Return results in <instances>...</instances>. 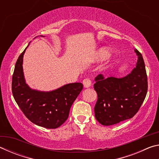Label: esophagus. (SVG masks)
I'll use <instances>...</instances> for the list:
<instances>
[{"mask_svg": "<svg viewBox=\"0 0 159 159\" xmlns=\"http://www.w3.org/2000/svg\"><path fill=\"white\" fill-rule=\"evenodd\" d=\"M83 84L84 88H89L91 85V80L89 79H85L83 80Z\"/></svg>", "mask_w": 159, "mask_h": 159, "instance_id": "1", "label": "esophagus"}]
</instances>
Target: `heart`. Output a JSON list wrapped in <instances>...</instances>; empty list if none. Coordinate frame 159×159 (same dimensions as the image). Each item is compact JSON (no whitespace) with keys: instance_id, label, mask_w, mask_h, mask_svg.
<instances>
[{"instance_id":"1","label":"heart","mask_w":159,"mask_h":159,"mask_svg":"<svg viewBox=\"0 0 159 159\" xmlns=\"http://www.w3.org/2000/svg\"><path fill=\"white\" fill-rule=\"evenodd\" d=\"M106 52H107V51H106L105 48H102V49L99 50V51L98 53V57L99 58H102L104 55H105Z\"/></svg>"}]
</instances>
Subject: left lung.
<instances>
[{
    "mask_svg": "<svg viewBox=\"0 0 159 159\" xmlns=\"http://www.w3.org/2000/svg\"><path fill=\"white\" fill-rule=\"evenodd\" d=\"M130 74L123 78L97 76L94 89L98 93L95 116L103 125H111L133 118L137 114L147 93V76L142 54Z\"/></svg>",
    "mask_w": 159,
    "mask_h": 159,
    "instance_id": "1",
    "label": "left lung"
}]
</instances>
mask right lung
Masks as SVG:
<instances>
[{
    "mask_svg": "<svg viewBox=\"0 0 159 159\" xmlns=\"http://www.w3.org/2000/svg\"><path fill=\"white\" fill-rule=\"evenodd\" d=\"M28 46L15 64L12 81L13 97L32 123L45 128H57L68 118L71 107L83 85L81 83H69L49 92L31 89L25 81L22 66L24 55Z\"/></svg>",
    "mask_w": 159,
    "mask_h": 159,
    "instance_id": "right-lung-1",
    "label": "right lung"
}]
</instances>
